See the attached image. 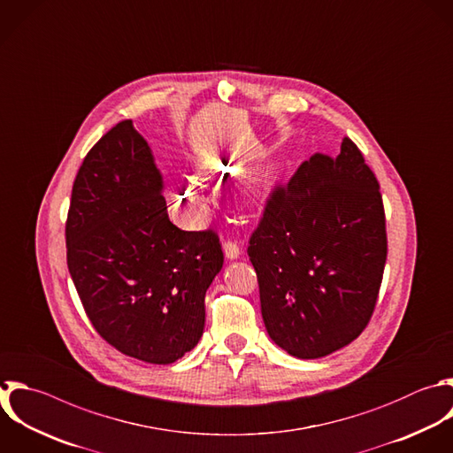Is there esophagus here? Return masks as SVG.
I'll list each match as a JSON object with an SVG mask.
<instances>
[{
  "label": "esophagus",
  "instance_id": "esophagus-1",
  "mask_svg": "<svg viewBox=\"0 0 453 453\" xmlns=\"http://www.w3.org/2000/svg\"><path fill=\"white\" fill-rule=\"evenodd\" d=\"M223 251H225V257H226V258L235 260V258H239V255H241V246H239L237 242H234V241H226V242L223 244Z\"/></svg>",
  "mask_w": 453,
  "mask_h": 453
}]
</instances>
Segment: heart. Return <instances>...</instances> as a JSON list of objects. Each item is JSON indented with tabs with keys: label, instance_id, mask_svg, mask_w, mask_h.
Returning <instances> with one entry per match:
<instances>
[{
	"label": "heart",
	"instance_id": "heart-1",
	"mask_svg": "<svg viewBox=\"0 0 453 453\" xmlns=\"http://www.w3.org/2000/svg\"><path fill=\"white\" fill-rule=\"evenodd\" d=\"M188 193L193 196V198H198V193H196V189H195V186H189L188 188Z\"/></svg>",
	"mask_w": 453,
	"mask_h": 453
}]
</instances>
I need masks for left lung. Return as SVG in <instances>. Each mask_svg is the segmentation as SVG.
Here are the masks:
<instances>
[{
    "instance_id": "obj_1",
    "label": "left lung",
    "mask_w": 453,
    "mask_h": 453,
    "mask_svg": "<svg viewBox=\"0 0 453 453\" xmlns=\"http://www.w3.org/2000/svg\"><path fill=\"white\" fill-rule=\"evenodd\" d=\"M388 253L379 182L361 150L313 154L274 188L248 255L273 342L299 359L327 356L366 327Z\"/></svg>"
}]
</instances>
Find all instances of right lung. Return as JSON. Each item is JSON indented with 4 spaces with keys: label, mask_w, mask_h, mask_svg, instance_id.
Returning <instances> with one entry per match:
<instances>
[{
    "label": "right lung",
    "mask_w": 453,
    "mask_h": 453,
    "mask_svg": "<svg viewBox=\"0 0 453 453\" xmlns=\"http://www.w3.org/2000/svg\"><path fill=\"white\" fill-rule=\"evenodd\" d=\"M67 265L96 331L126 356L168 365L195 349L223 267L212 230L177 228L163 175L131 120L87 154L65 225Z\"/></svg>",
    "instance_id": "obj_1"
}]
</instances>
